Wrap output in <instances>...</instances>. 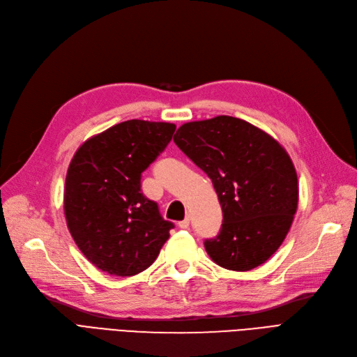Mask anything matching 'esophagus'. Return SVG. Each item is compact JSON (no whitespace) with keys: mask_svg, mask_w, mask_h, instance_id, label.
Here are the masks:
<instances>
[{"mask_svg":"<svg viewBox=\"0 0 357 357\" xmlns=\"http://www.w3.org/2000/svg\"><path fill=\"white\" fill-rule=\"evenodd\" d=\"M189 226H190V220H189V217H186L184 220L178 221V227H180V229H189Z\"/></svg>","mask_w":357,"mask_h":357,"instance_id":"obj_1","label":"esophagus"}]
</instances>
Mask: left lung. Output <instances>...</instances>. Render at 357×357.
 Returning <instances> with one entry per match:
<instances>
[{"mask_svg":"<svg viewBox=\"0 0 357 357\" xmlns=\"http://www.w3.org/2000/svg\"><path fill=\"white\" fill-rule=\"evenodd\" d=\"M174 143L213 180L223 225L205 250L218 266L247 272L284 242L298 205L289 155L250 122L220 115L183 124Z\"/></svg>","mask_w":357,"mask_h":357,"instance_id":"left-lung-1","label":"left lung"}]
</instances>
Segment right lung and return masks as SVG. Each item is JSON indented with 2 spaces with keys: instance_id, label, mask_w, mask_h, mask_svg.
I'll list each match as a JSON object with an SVG mask.
<instances>
[{
  "instance_id": "right-lung-1",
  "label": "right lung",
  "mask_w": 357,
  "mask_h": 357,
  "mask_svg": "<svg viewBox=\"0 0 357 357\" xmlns=\"http://www.w3.org/2000/svg\"><path fill=\"white\" fill-rule=\"evenodd\" d=\"M176 131L169 122L130 119L81 144L68 168V229L97 268L132 276L149 267L174 227L142 193V173Z\"/></svg>"
}]
</instances>
